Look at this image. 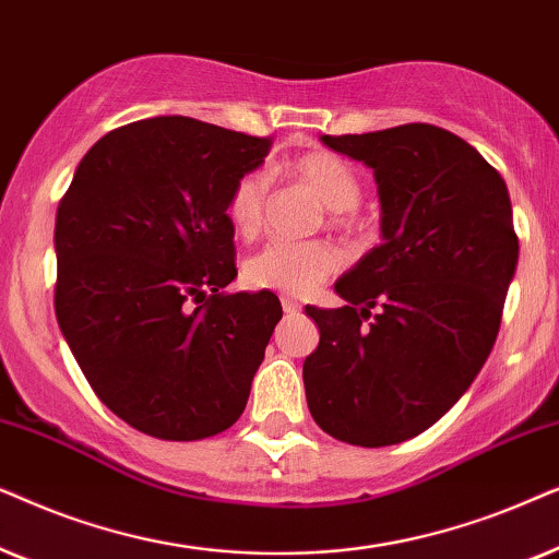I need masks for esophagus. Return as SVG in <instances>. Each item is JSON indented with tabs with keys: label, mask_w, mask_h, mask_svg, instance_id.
I'll return each instance as SVG.
<instances>
[{
	"label": "esophagus",
	"mask_w": 559,
	"mask_h": 559,
	"mask_svg": "<svg viewBox=\"0 0 559 559\" xmlns=\"http://www.w3.org/2000/svg\"><path fill=\"white\" fill-rule=\"evenodd\" d=\"M281 307H284L286 314H296V311L301 309V304L296 301L294 296H286V294H284V296H281Z\"/></svg>",
	"instance_id": "34e87169"
}]
</instances>
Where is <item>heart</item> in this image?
Masks as SVG:
<instances>
[{"mask_svg":"<svg viewBox=\"0 0 559 559\" xmlns=\"http://www.w3.org/2000/svg\"><path fill=\"white\" fill-rule=\"evenodd\" d=\"M292 176L307 183L326 210L337 212L334 222L342 225L345 214L353 212L362 199L360 176L347 160L326 151H311L292 163ZM267 197V178L260 170H250L233 186L227 199V219L245 240L258 235L263 225ZM342 265V255L334 245L324 240L311 242H271L255 255L245 260L242 275L252 288L304 296L330 278Z\"/></svg>","mask_w":559,"mask_h":559,"instance_id":"b5f03b06","label":"heart"}]
</instances>
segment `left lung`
Masks as SVG:
<instances>
[{
	"instance_id": "obj_1",
	"label": "left lung",
	"mask_w": 559,
	"mask_h": 559,
	"mask_svg": "<svg viewBox=\"0 0 559 559\" xmlns=\"http://www.w3.org/2000/svg\"><path fill=\"white\" fill-rule=\"evenodd\" d=\"M322 143L373 168L383 240L334 284L345 307H307L319 345L304 389L326 435L385 448L440 421L488 360L519 263L511 199L473 145L435 124Z\"/></svg>"
}]
</instances>
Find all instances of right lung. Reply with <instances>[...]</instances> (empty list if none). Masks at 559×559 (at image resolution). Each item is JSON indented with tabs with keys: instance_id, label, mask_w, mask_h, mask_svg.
<instances>
[{
	"instance_id": "right-lung-1",
	"label": "right lung",
	"mask_w": 559,
	"mask_h": 559,
	"mask_svg": "<svg viewBox=\"0 0 559 559\" xmlns=\"http://www.w3.org/2000/svg\"><path fill=\"white\" fill-rule=\"evenodd\" d=\"M271 151L191 117H151L81 158L56 214V317L102 404L145 435L233 427L278 324L271 292L235 281L227 199Z\"/></svg>"
}]
</instances>
